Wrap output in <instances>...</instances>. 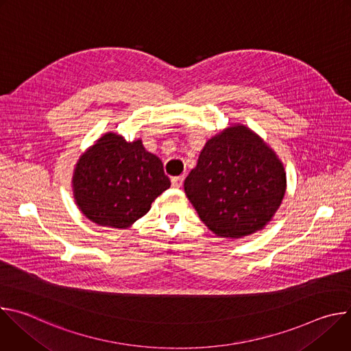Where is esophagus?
<instances>
[{"instance_id":"esophagus-1","label":"esophagus","mask_w":351,"mask_h":351,"mask_svg":"<svg viewBox=\"0 0 351 351\" xmlns=\"http://www.w3.org/2000/svg\"><path fill=\"white\" fill-rule=\"evenodd\" d=\"M183 180H184V176H175V178H172V186L173 187H176V189H179L182 184H183Z\"/></svg>"}]
</instances>
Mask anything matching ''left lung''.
I'll use <instances>...</instances> for the list:
<instances>
[{"instance_id": "left-lung-1", "label": "left lung", "mask_w": 351, "mask_h": 351, "mask_svg": "<svg viewBox=\"0 0 351 351\" xmlns=\"http://www.w3.org/2000/svg\"><path fill=\"white\" fill-rule=\"evenodd\" d=\"M285 191L283 164L258 134L240 123L206 143L184 180L199 219L217 236L230 239L261 230Z\"/></svg>"}]
</instances>
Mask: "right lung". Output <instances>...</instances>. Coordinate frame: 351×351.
<instances>
[{
  "label": "right lung",
  "mask_w": 351,
  "mask_h": 351,
  "mask_svg": "<svg viewBox=\"0 0 351 351\" xmlns=\"http://www.w3.org/2000/svg\"><path fill=\"white\" fill-rule=\"evenodd\" d=\"M72 183L79 210L97 225L118 229L145 215L171 186L161 160L141 140L128 143L111 132L79 158Z\"/></svg>",
  "instance_id": "add662e5"
}]
</instances>
